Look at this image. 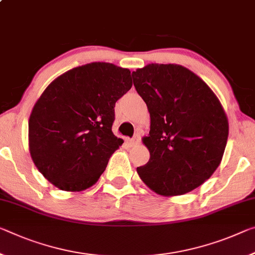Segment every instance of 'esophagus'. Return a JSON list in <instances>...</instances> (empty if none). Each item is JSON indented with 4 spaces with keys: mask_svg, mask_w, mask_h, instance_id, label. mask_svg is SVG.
<instances>
[{
    "mask_svg": "<svg viewBox=\"0 0 255 255\" xmlns=\"http://www.w3.org/2000/svg\"><path fill=\"white\" fill-rule=\"evenodd\" d=\"M138 142H139V137H138V136L134 137V138H128V139L126 140V143H127L128 145H130V146H132V145L137 144Z\"/></svg>",
    "mask_w": 255,
    "mask_h": 255,
    "instance_id": "esophagus-1",
    "label": "esophagus"
}]
</instances>
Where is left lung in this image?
I'll list each match as a JSON object with an SVG mask.
<instances>
[{"instance_id": "obj_1", "label": "left lung", "mask_w": 255, "mask_h": 255, "mask_svg": "<svg viewBox=\"0 0 255 255\" xmlns=\"http://www.w3.org/2000/svg\"><path fill=\"white\" fill-rule=\"evenodd\" d=\"M136 91L146 103L149 152L137 173L162 196L183 195L217 170L228 139L227 115L207 83L180 64L149 63L132 71Z\"/></svg>"}]
</instances>
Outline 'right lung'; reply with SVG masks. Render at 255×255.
<instances>
[{"label":"right lung","mask_w":255,"mask_h":255,"mask_svg":"<svg viewBox=\"0 0 255 255\" xmlns=\"http://www.w3.org/2000/svg\"><path fill=\"white\" fill-rule=\"evenodd\" d=\"M130 70L92 62L55 78L28 121V145L38 171L66 192L92 187L124 140L113 135L115 106L130 90Z\"/></svg>","instance_id":"1"}]
</instances>
